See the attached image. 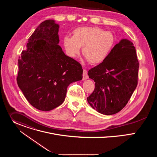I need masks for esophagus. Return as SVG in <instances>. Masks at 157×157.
I'll list each match as a JSON object with an SVG mask.
<instances>
[{"label":"esophagus","instance_id":"esophagus-1","mask_svg":"<svg viewBox=\"0 0 157 157\" xmlns=\"http://www.w3.org/2000/svg\"><path fill=\"white\" fill-rule=\"evenodd\" d=\"M88 79V75H87V71L86 70H83V75H82V79L84 81L86 79Z\"/></svg>","mask_w":157,"mask_h":157}]
</instances>
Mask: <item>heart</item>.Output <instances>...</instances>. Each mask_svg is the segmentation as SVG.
I'll use <instances>...</instances> for the list:
<instances>
[{
	"instance_id": "1",
	"label": "heart",
	"mask_w": 157,
	"mask_h": 157,
	"mask_svg": "<svg viewBox=\"0 0 157 157\" xmlns=\"http://www.w3.org/2000/svg\"><path fill=\"white\" fill-rule=\"evenodd\" d=\"M114 44V35L98 27H78L73 30V36H66L63 39L67 55L76 58L80 53V48L82 47L83 55L92 64L105 61Z\"/></svg>"
}]
</instances>
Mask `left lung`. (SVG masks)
<instances>
[{
	"label": "left lung",
	"mask_w": 157,
	"mask_h": 157,
	"mask_svg": "<svg viewBox=\"0 0 157 157\" xmlns=\"http://www.w3.org/2000/svg\"><path fill=\"white\" fill-rule=\"evenodd\" d=\"M139 63L132 41L122 39L102 63L89 70L95 89L87 102L98 113L113 115L127 104L137 86Z\"/></svg>",
	"instance_id": "left-lung-1"
}]
</instances>
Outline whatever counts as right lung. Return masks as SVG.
<instances>
[{
	"label": "right lung",
	"mask_w": 157,
	"mask_h": 157,
	"mask_svg": "<svg viewBox=\"0 0 157 157\" xmlns=\"http://www.w3.org/2000/svg\"><path fill=\"white\" fill-rule=\"evenodd\" d=\"M58 30L55 20L43 21L18 61V86L29 103L40 110L60 105L68 86L82 79L80 63L66 56L58 44Z\"/></svg>",
	"instance_id": "right-lung-1"
}]
</instances>
